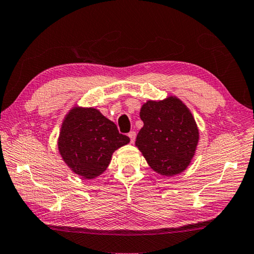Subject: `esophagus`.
I'll return each mask as SVG.
<instances>
[{"label": "esophagus", "mask_w": 254, "mask_h": 254, "mask_svg": "<svg viewBox=\"0 0 254 254\" xmlns=\"http://www.w3.org/2000/svg\"><path fill=\"white\" fill-rule=\"evenodd\" d=\"M128 137L130 138V141L133 142V141H135V139H136V132L135 131H130V132L128 133Z\"/></svg>", "instance_id": "34e87169"}]
</instances>
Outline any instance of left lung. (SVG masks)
<instances>
[{"instance_id":"obj_1","label":"left lung","mask_w":254,"mask_h":254,"mask_svg":"<svg viewBox=\"0 0 254 254\" xmlns=\"http://www.w3.org/2000/svg\"><path fill=\"white\" fill-rule=\"evenodd\" d=\"M140 118L143 126L135 145L150 168L167 177L186 170L199 141V129L189 108L176 96L147 100Z\"/></svg>"}]
</instances>
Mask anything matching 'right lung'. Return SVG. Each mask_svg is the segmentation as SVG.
I'll return each mask as SVG.
<instances>
[{
  "instance_id": "right-lung-1",
  "label": "right lung",
  "mask_w": 254,
  "mask_h": 254,
  "mask_svg": "<svg viewBox=\"0 0 254 254\" xmlns=\"http://www.w3.org/2000/svg\"><path fill=\"white\" fill-rule=\"evenodd\" d=\"M129 141L98 109L75 106L62 123L57 146L74 174L94 179L107 169L114 151Z\"/></svg>"
}]
</instances>
